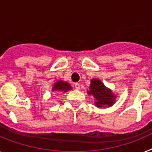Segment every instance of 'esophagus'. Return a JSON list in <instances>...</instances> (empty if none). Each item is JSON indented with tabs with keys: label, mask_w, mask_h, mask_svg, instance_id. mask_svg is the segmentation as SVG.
Instances as JSON below:
<instances>
[{
	"label": "esophagus",
	"mask_w": 152,
	"mask_h": 152,
	"mask_svg": "<svg viewBox=\"0 0 152 152\" xmlns=\"http://www.w3.org/2000/svg\"><path fill=\"white\" fill-rule=\"evenodd\" d=\"M74 86H75V88H76V90H80V86L79 83H75L74 84Z\"/></svg>",
	"instance_id": "esophagus-1"
}]
</instances>
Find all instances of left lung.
I'll return each mask as SVG.
<instances>
[{"mask_svg": "<svg viewBox=\"0 0 152 152\" xmlns=\"http://www.w3.org/2000/svg\"><path fill=\"white\" fill-rule=\"evenodd\" d=\"M90 90V91H88V94H93L96 100L95 104L98 107H102L106 105L110 107L114 103V95L99 80L94 79L91 80Z\"/></svg>", "mask_w": 152, "mask_h": 152, "instance_id": "8db88e82", "label": "left lung"}]
</instances>
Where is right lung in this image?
<instances>
[{"mask_svg":"<svg viewBox=\"0 0 152 152\" xmlns=\"http://www.w3.org/2000/svg\"><path fill=\"white\" fill-rule=\"evenodd\" d=\"M71 89H72V87L70 86V85L68 83L62 82V81H58V82L54 84L53 88H52V90L56 92H66L68 91V90H71Z\"/></svg>","mask_w":152,"mask_h":152,"instance_id":"1","label":"right lung"}]
</instances>
